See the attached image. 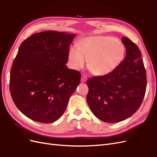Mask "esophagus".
I'll use <instances>...</instances> for the list:
<instances>
[{
  "instance_id": "34e87169",
  "label": "esophagus",
  "mask_w": 157,
  "mask_h": 157,
  "mask_svg": "<svg viewBox=\"0 0 157 157\" xmlns=\"http://www.w3.org/2000/svg\"><path fill=\"white\" fill-rule=\"evenodd\" d=\"M87 80V77L85 75H82V77H81V81L82 82H86Z\"/></svg>"
}]
</instances>
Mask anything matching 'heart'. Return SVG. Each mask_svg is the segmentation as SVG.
<instances>
[{
  "label": "heart",
  "instance_id": "b5f03b06",
  "mask_svg": "<svg viewBox=\"0 0 157 157\" xmlns=\"http://www.w3.org/2000/svg\"><path fill=\"white\" fill-rule=\"evenodd\" d=\"M124 55V46L115 38L94 36L82 40L80 47H71L69 59L75 69L82 68L87 61L88 67L94 75L104 76L120 65Z\"/></svg>",
  "mask_w": 157,
  "mask_h": 157
}]
</instances>
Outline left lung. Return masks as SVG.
I'll return each instance as SVG.
<instances>
[{"mask_svg": "<svg viewBox=\"0 0 157 157\" xmlns=\"http://www.w3.org/2000/svg\"><path fill=\"white\" fill-rule=\"evenodd\" d=\"M126 56L120 65L107 75L89 78L86 99L94 115L101 121H124L141 105L147 87V76L141 53L127 37L121 39Z\"/></svg>", "mask_w": 157, "mask_h": 157, "instance_id": "obj_1", "label": "left lung"}]
</instances>
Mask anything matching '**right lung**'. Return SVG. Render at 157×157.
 Returning <instances> with one entry per match:
<instances>
[{"label": "right lung", "instance_id": "add662e5", "mask_svg": "<svg viewBox=\"0 0 157 157\" xmlns=\"http://www.w3.org/2000/svg\"><path fill=\"white\" fill-rule=\"evenodd\" d=\"M75 36L40 32L19 48L10 71V91L17 109L30 119L52 123L63 114L81 77L78 71L65 65Z\"/></svg>", "mask_w": 157, "mask_h": 157}]
</instances>
